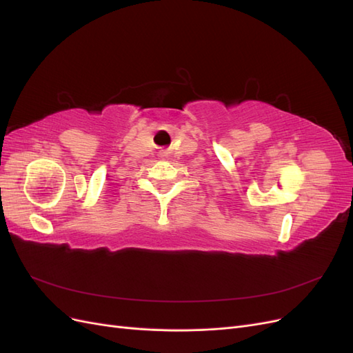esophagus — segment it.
Wrapping results in <instances>:
<instances>
[{"mask_svg":"<svg viewBox=\"0 0 353 353\" xmlns=\"http://www.w3.org/2000/svg\"><path fill=\"white\" fill-rule=\"evenodd\" d=\"M166 156H168V153H166V152H160V157L163 159V157H166Z\"/></svg>","mask_w":353,"mask_h":353,"instance_id":"esophagus-1","label":"esophagus"}]
</instances>
